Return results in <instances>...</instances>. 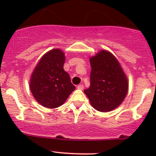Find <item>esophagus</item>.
<instances>
[{
  "label": "esophagus",
  "mask_w": 156,
  "mask_h": 156,
  "mask_svg": "<svg viewBox=\"0 0 156 156\" xmlns=\"http://www.w3.org/2000/svg\"><path fill=\"white\" fill-rule=\"evenodd\" d=\"M78 90H83L84 89V85L83 84H79V85H78V87H77Z\"/></svg>",
  "instance_id": "1"
}]
</instances>
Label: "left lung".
Returning <instances> with one entry per match:
<instances>
[{
  "label": "left lung",
  "mask_w": 156,
  "mask_h": 156,
  "mask_svg": "<svg viewBox=\"0 0 156 156\" xmlns=\"http://www.w3.org/2000/svg\"><path fill=\"white\" fill-rule=\"evenodd\" d=\"M90 86L84 90L91 106L100 112L117 108L126 97L128 81L115 57L107 50H101L90 59Z\"/></svg>",
  "instance_id": "8db88e82"
}]
</instances>
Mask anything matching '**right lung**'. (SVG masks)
Here are the masks:
<instances>
[{
	"label": "right lung",
	"instance_id": "1",
	"mask_svg": "<svg viewBox=\"0 0 156 156\" xmlns=\"http://www.w3.org/2000/svg\"><path fill=\"white\" fill-rule=\"evenodd\" d=\"M65 54L59 49L45 53L30 80V90L34 99L43 106L50 108L62 106L75 89L70 76L63 69Z\"/></svg>",
	"mask_w": 156,
	"mask_h": 156
}]
</instances>
